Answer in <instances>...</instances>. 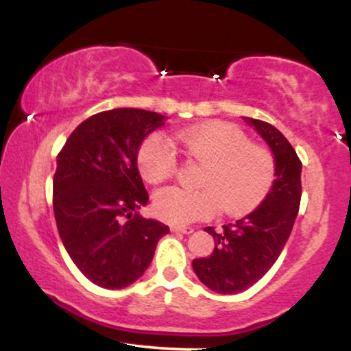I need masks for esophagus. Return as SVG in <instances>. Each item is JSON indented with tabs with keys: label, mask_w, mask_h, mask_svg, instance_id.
I'll list each match as a JSON object with an SVG mask.
<instances>
[{
	"label": "esophagus",
	"mask_w": 351,
	"mask_h": 351,
	"mask_svg": "<svg viewBox=\"0 0 351 351\" xmlns=\"http://www.w3.org/2000/svg\"><path fill=\"white\" fill-rule=\"evenodd\" d=\"M170 229L171 232H183V234H191V232L195 231V229L189 226H176V224H171Z\"/></svg>",
	"instance_id": "obj_1"
}]
</instances>
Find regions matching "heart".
<instances>
[{"label":"heart","mask_w":351,"mask_h":351,"mask_svg":"<svg viewBox=\"0 0 351 351\" xmlns=\"http://www.w3.org/2000/svg\"><path fill=\"white\" fill-rule=\"evenodd\" d=\"M181 150L193 162L204 165L198 186L189 191L163 188L153 196V211L162 221L188 224L211 217L217 209L228 216H244L271 195L277 180V162L267 147L252 143L236 125L208 122L176 136ZM136 167L150 184L170 180L178 170L171 143L160 134L143 140Z\"/></svg>","instance_id":"obj_1"}]
</instances>
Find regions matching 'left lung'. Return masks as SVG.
I'll return each mask as SVG.
<instances>
[{
    "mask_svg": "<svg viewBox=\"0 0 351 351\" xmlns=\"http://www.w3.org/2000/svg\"><path fill=\"white\" fill-rule=\"evenodd\" d=\"M244 119L272 148L277 180L271 195L251 215L223 226L219 232L215 228L204 229L215 237V251L193 261V269L217 293H239L263 279L287 243L300 206L302 162L293 147L274 125Z\"/></svg>",
    "mask_w": 351,
    "mask_h": 351,
    "instance_id": "obj_1",
    "label": "left lung"
}]
</instances>
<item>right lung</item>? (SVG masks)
I'll use <instances>...</instances> for the list:
<instances>
[{"mask_svg": "<svg viewBox=\"0 0 351 351\" xmlns=\"http://www.w3.org/2000/svg\"><path fill=\"white\" fill-rule=\"evenodd\" d=\"M163 115L114 108L88 117L58 155L52 206L64 247L79 271L104 289H122L150 265L170 228L136 209L148 193L136 168L143 138Z\"/></svg>", "mask_w": 351, "mask_h": 351, "instance_id": "right-lung-1", "label": "right lung"}]
</instances>
